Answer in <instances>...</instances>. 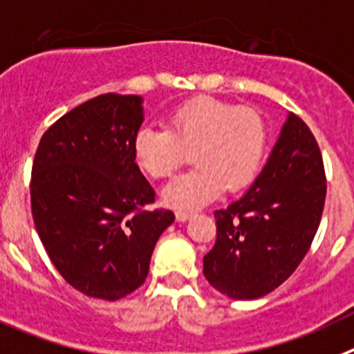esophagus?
<instances>
[{"label":"esophagus","mask_w":354,"mask_h":354,"mask_svg":"<svg viewBox=\"0 0 354 354\" xmlns=\"http://www.w3.org/2000/svg\"><path fill=\"white\" fill-rule=\"evenodd\" d=\"M190 216H192V212H185V209H178V212H176V218L180 222L189 221Z\"/></svg>","instance_id":"34e87169"}]
</instances>
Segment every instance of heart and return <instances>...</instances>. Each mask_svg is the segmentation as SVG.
Returning <instances> with one entry per match:
<instances>
[{"instance_id":"heart-1","label":"heart","mask_w":354,"mask_h":354,"mask_svg":"<svg viewBox=\"0 0 354 354\" xmlns=\"http://www.w3.org/2000/svg\"><path fill=\"white\" fill-rule=\"evenodd\" d=\"M192 148L196 167L162 190L173 208H197L224 187L236 192L252 183L268 148V129L252 107L197 97L167 113V129L141 127L133 136L132 155L142 173L158 180L171 176Z\"/></svg>"}]
</instances>
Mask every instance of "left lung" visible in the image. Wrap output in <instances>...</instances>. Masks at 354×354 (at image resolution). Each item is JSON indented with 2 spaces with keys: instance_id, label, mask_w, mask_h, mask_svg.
Segmentation results:
<instances>
[{
  "instance_id": "8db88e82",
  "label": "left lung",
  "mask_w": 354,
  "mask_h": 354,
  "mask_svg": "<svg viewBox=\"0 0 354 354\" xmlns=\"http://www.w3.org/2000/svg\"><path fill=\"white\" fill-rule=\"evenodd\" d=\"M326 199L314 133L289 114L263 173L240 201L216 209V240L203 259L209 284L234 300L268 295L310 248Z\"/></svg>"
}]
</instances>
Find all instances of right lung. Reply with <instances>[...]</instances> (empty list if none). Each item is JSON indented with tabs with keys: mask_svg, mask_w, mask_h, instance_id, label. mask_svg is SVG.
<instances>
[{
	"mask_svg": "<svg viewBox=\"0 0 354 354\" xmlns=\"http://www.w3.org/2000/svg\"><path fill=\"white\" fill-rule=\"evenodd\" d=\"M142 98L104 93L63 114L38 142L31 213L59 275L82 295L120 300L148 277L171 209H146L155 190L132 155Z\"/></svg>",
	"mask_w": 354,
	"mask_h": 354,
	"instance_id": "add662e5",
	"label": "right lung"
}]
</instances>
